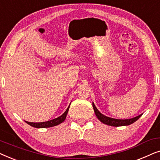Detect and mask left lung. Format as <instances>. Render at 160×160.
<instances>
[{
	"label": "left lung",
	"mask_w": 160,
	"mask_h": 160,
	"mask_svg": "<svg viewBox=\"0 0 160 160\" xmlns=\"http://www.w3.org/2000/svg\"><path fill=\"white\" fill-rule=\"evenodd\" d=\"M92 106L98 119H99L100 122H102V123L108 124V125H110V126L119 127V126H124V125H130V124L134 123L135 122H136L137 120L142 116V114H141L138 116L136 117L132 118V119H113V118H110L102 115V113L98 110L95 105H94V103H92Z\"/></svg>",
	"instance_id": "obj_1"
}]
</instances>
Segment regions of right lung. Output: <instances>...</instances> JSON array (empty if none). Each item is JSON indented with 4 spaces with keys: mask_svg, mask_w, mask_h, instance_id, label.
Listing matches in <instances>:
<instances>
[{
    "mask_svg": "<svg viewBox=\"0 0 160 160\" xmlns=\"http://www.w3.org/2000/svg\"><path fill=\"white\" fill-rule=\"evenodd\" d=\"M68 109H69V106L68 108H67V110L65 111V113H63L62 116L59 117L56 119L50 120V121L48 122H26V123L30 124V126L33 127V128H51V127H54L58 125V124L62 123V122H64V120L66 118L67 113L68 112Z\"/></svg>",
    "mask_w": 160,
    "mask_h": 160,
    "instance_id": "right-lung-1",
    "label": "right lung"
}]
</instances>
